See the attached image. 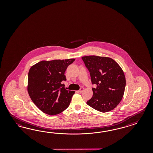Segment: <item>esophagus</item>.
<instances>
[{"label":"esophagus","mask_w":153,"mask_h":153,"mask_svg":"<svg viewBox=\"0 0 153 153\" xmlns=\"http://www.w3.org/2000/svg\"><path fill=\"white\" fill-rule=\"evenodd\" d=\"M83 90H84V88H81L79 90V93H82L83 92Z\"/></svg>","instance_id":"1"}]
</instances>
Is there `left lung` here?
<instances>
[{
	"label": "left lung",
	"instance_id": "left-lung-1",
	"mask_svg": "<svg viewBox=\"0 0 153 153\" xmlns=\"http://www.w3.org/2000/svg\"><path fill=\"white\" fill-rule=\"evenodd\" d=\"M90 72L93 95L87 104L101 112L111 111L120 102L126 86L123 71L115 60L105 56H90L82 57Z\"/></svg>",
	"mask_w": 153,
	"mask_h": 153
}]
</instances>
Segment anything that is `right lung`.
<instances>
[{
  "mask_svg": "<svg viewBox=\"0 0 153 153\" xmlns=\"http://www.w3.org/2000/svg\"><path fill=\"white\" fill-rule=\"evenodd\" d=\"M74 59L41 61L33 65L28 74V93L42 111L54 116L66 109L74 91L67 90L63 82L65 73Z\"/></svg>",
  "mask_w": 153,
  "mask_h": 153,
  "instance_id": "add662e5",
  "label": "right lung"
}]
</instances>
